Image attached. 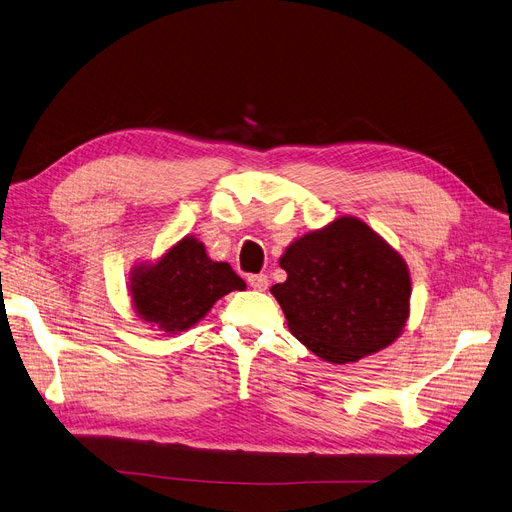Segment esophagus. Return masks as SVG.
<instances>
[{
	"instance_id": "34e87169",
	"label": "esophagus",
	"mask_w": 512,
	"mask_h": 512,
	"mask_svg": "<svg viewBox=\"0 0 512 512\" xmlns=\"http://www.w3.org/2000/svg\"><path fill=\"white\" fill-rule=\"evenodd\" d=\"M248 285L252 287V289H258V291H264L266 287H269V277L266 275H250L248 277Z\"/></svg>"
}]
</instances>
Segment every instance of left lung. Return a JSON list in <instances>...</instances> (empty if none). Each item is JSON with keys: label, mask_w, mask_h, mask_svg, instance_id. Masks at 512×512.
<instances>
[{"label": "left lung", "mask_w": 512, "mask_h": 512, "mask_svg": "<svg viewBox=\"0 0 512 512\" xmlns=\"http://www.w3.org/2000/svg\"><path fill=\"white\" fill-rule=\"evenodd\" d=\"M285 283L271 287L287 327L319 358L358 362L392 346L410 316L404 258L356 216L296 237L279 258Z\"/></svg>", "instance_id": "obj_1"}]
</instances>
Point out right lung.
<instances>
[{
	"instance_id": "right-lung-1",
	"label": "right lung",
	"mask_w": 512,
	"mask_h": 512,
	"mask_svg": "<svg viewBox=\"0 0 512 512\" xmlns=\"http://www.w3.org/2000/svg\"><path fill=\"white\" fill-rule=\"evenodd\" d=\"M246 283L227 262L208 258L204 243L185 235L156 262H139L129 277L135 314L154 331L175 335L200 323L216 300Z\"/></svg>"
}]
</instances>
